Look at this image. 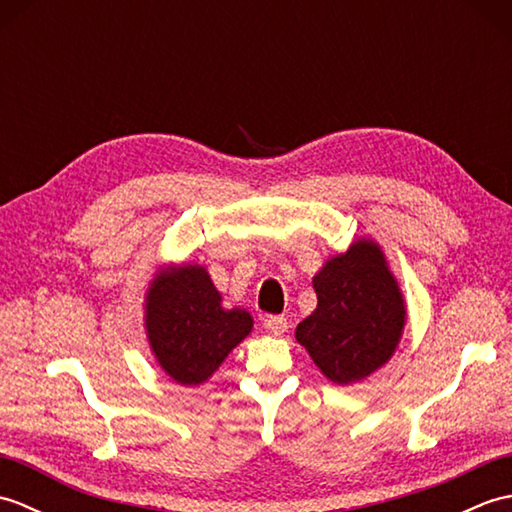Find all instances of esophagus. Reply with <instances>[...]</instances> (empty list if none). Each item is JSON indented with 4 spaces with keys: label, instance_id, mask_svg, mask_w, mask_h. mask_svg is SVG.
Instances as JSON below:
<instances>
[{
    "label": "esophagus",
    "instance_id": "esophagus-1",
    "mask_svg": "<svg viewBox=\"0 0 512 512\" xmlns=\"http://www.w3.org/2000/svg\"><path fill=\"white\" fill-rule=\"evenodd\" d=\"M262 325H264V330H266L268 334L279 336V334L286 332L288 321H286V317H281V314H268V317H264Z\"/></svg>",
    "mask_w": 512,
    "mask_h": 512
}]
</instances>
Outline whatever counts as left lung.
Listing matches in <instances>:
<instances>
[{"mask_svg":"<svg viewBox=\"0 0 512 512\" xmlns=\"http://www.w3.org/2000/svg\"><path fill=\"white\" fill-rule=\"evenodd\" d=\"M312 284L319 303L297 325V341L336 385L374 374L394 354L407 321L383 250L372 239H358L328 259Z\"/></svg>","mask_w":512,"mask_h":512,"instance_id":"1","label":"left lung"}]
</instances>
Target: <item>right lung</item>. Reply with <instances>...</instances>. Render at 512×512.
Masks as SVG:
<instances>
[{
  "instance_id": "obj_1",
  "label": "right lung",
  "mask_w": 512,
  "mask_h": 512,
  "mask_svg": "<svg viewBox=\"0 0 512 512\" xmlns=\"http://www.w3.org/2000/svg\"><path fill=\"white\" fill-rule=\"evenodd\" d=\"M145 328L151 352L169 378L200 385L228 352L253 330L242 308L226 310L222 295L202 266L165 268L145 297Z\"/></svg>"
}]
</instances>
